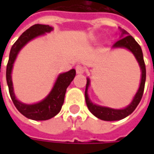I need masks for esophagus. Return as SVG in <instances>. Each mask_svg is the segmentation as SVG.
Segmentation results:
<instances>
[{
	"instance_id": "1",
	"label": "esophagus",
	"mask_w": 154,
	"mask_h": 154,
	"mask_svg": "<svg viewBox=\"0 0 154 154\" xmlns=\"http://www.w3.org/2000/svg\"><path fill=\"white\" fill-rule=\"evenodd\" d=\"M76 72L77 74H82L85 72V67L82 65H77L76 67Z\"/></svg>"
}]
</instances>
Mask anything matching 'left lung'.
<instances>
[{"label":"left lung","instance_id":"obj_1","mask_svg":"<svg viewBox=\"0 0 154 154\" xmlns=\"http://www.w3.org/2000/svg\"><path fill=\"white\" fill-rule=\"evenodd\" d=\"M113 48H125L129 49L134 55V57L138 61L140 69L142 71V76H141V82H140L139 90L134 97L132 102L125 109H120V110L112 109V108H109V107L100 106H97L96 104L92 103L89 99L88 94H87V90L90 86V79L87 78L86 91H85V99H86L87 107L91 112L98 119L106 120V121H114V120L122 119L129 116L134 110H135L137 106L139 105L140 100L142 99L146 80V67L144 60H143L142 49H141V47L139 46V44L136 42L135 39L133 38L131 35H129L128 32L125 29H121L120 38L115 43Z\"/></svg>","mask_w":154,"mask_h":154}]
</instances>
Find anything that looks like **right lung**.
<instances>
[{"instance_id": "right-lung-1", "label": "right lung", "mask_w": 154, "mask_h": 154, "mask_svg": "<svg viewBox=\"0 0 154 154\" xmlns=\"http://www.w3.org/2000/svg\"><path fill=\"white\" fill-rule=\"evenodd\" d=\"M52 30H53V27L49 25H39V24L33 25L27 30H25L11 47L9 56L8 63L6 67V82L8 85L10 96L13 103L16 107V109L23 116L34 120L49 119L59 113L61 108L63 105L64 97L67 87L70 85L76 75L75 69H72L67 72L60 74L57 77V81L50 93L38 103L28 105V104L22 103L16 99L14 93L13 84H12L11 71L14 62L17 57V54L22 48L33 38L44 35L45 33H49Z\"/></svg>"}]
</instances>
